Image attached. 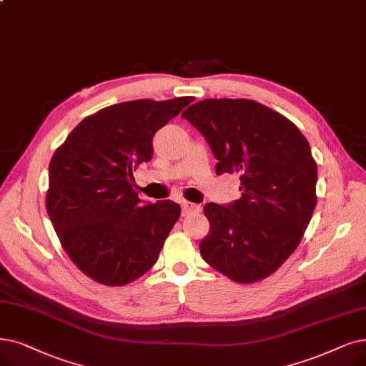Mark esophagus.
<instances>
[{"instance_id":"esophagus-1","label":"esophagus","mask_w":366,"mask_h":366,"mask_svg":"<svg viewBox=\"0 0 366 366\" xmlns=\"http://www.w3.org/2000/svg\"><path fill=\"white\" fill-rule=\"evenodd\" d=\"M201 207L198 206V204H194V202H189V201H183L182 202V212H183V216L189 214V213H195V212H199Z\"/></svg>"}]
</instances>
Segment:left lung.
I'll use <instances>...</instances> for the list:
<instances>
[{
    "instance_id": "1",
    "label": "left lung",
    "mask_w": 366,
    "mask_h": 366,
    "mask_svg": "<svg viewBox=\"0 0 366 366\" xmlns=\"http://www.w3.org/2000/svg\"><path fill=\"white\" fill-rule=\"evenodd\" d=\"M209 142L216 174H240L242 198L207 202L204 261L239 284L280 269L296 251L317 204L310 142L282 114L249 99H204L183 114Z\"/></svg>"
}]
</instances>
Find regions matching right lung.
<instances>
[{"instance_id":"obj_1","label":"right lung","mask_w":366,"mask_h":366,"mask_svg":"<svg viewBox=\"0 0 366 366\" xmlns=\"http://www.w3.org/2000/svg\"><path fill=\"white\" fill-rule=\"evenodd\" d=\"M194 100L138 99L107 107L71 130L49 164L46 210L69 258L93 281L122 287L159 258L180 206L145 204L134 171L153 157V137Z\"/></svg>"}]
</instances>
